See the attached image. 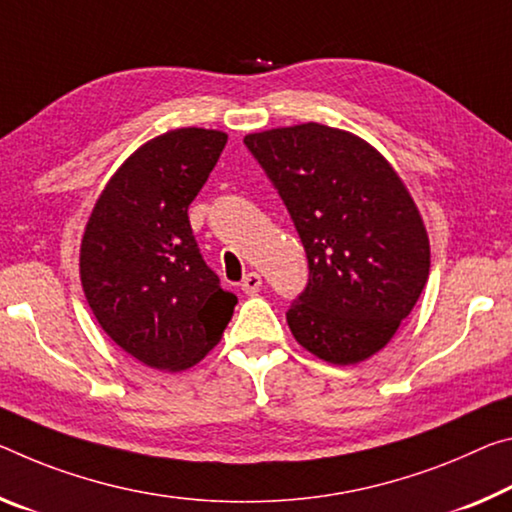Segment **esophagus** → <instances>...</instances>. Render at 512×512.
Returning a JSON list of instances; mask_svg holds the SVG:
<instances>
[{
	"mask_svg": "<svg viewBox=\"0 0 512 512\" xmlns=\"http://www.w3.org/2000/svg\"><path fill=\"white\" fill-rule=\"evenodd\" d=\"M259 289H262V275L255 273V271H250L246 278L241 280V291L246 296H255Z\"/></svg>",
	"mask_w": 512,
	"mask_h": 512,
	"instance_id": "esophagus-1",
	"label": "esophagus"
}]
</instances>
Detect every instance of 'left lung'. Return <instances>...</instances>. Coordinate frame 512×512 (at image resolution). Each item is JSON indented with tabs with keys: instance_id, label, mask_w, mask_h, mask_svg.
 Instances as JSON below:
<instances>
[{
	"instance_id": "8db88e82",
	"label": "left lung",
	"mask_w": 512,
	"mask_h": 512,
	"mask_svg": "<svg viewBox=\"0 0 512 512\" xmlns=\"http://www.w3.org/2000/svg\"><path fill=\"white\" fill-rule=\"evenodd\" d=\"M243 143L285 202L310 264L287 312L296 342L358 364L396 335L431 271L426 225L392 164L360 136L303 123Z\"/></svg>"
}]
</instances>
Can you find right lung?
Segmentation results:
<instances>
[{
  "mask_svg": "<svg viewBox=\"0 0 512 512\" xmlns=\"http://www.w3.org/2000/svg\"><path fill=\"white\" fill-rule=\"evenodd\" d=\"M227 143L180 127L129 154L88 216L79 275L102 330L159 371H184L221 342L237 296L202 259L189 205Z\"/></svg>",
  "mask_w": 512,
  "mask_h": 512,
  "instance_id": "1",
  "label": "right lung"
}]
</instances>
